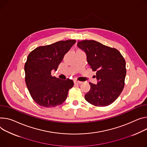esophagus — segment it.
Segmentation results:
<instances>
[{"label":"esophagus","instance_id":"esophagus-1","mask_svg":"<svg viewBox=\"0 0 147 147\" xmlns=\"http://www.w3.org/2000/svg\"><path fill=\"white\" fill-rule=\"evenodd\" d=\"M74 83L75 84H82V82H80V81H77V80H74Z\"/></svg>","mask_w":147,"mask_h":147}]
</instances>
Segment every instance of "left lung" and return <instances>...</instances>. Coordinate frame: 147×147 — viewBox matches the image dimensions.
Returning a JSON list of instances; mask_svg holds the SVG:
<instances>
[{"mask_svg": "<svg viewBox=\"0 0 147 147\" xmlns=\"http://www.w3.org/2000/svg\"><path fill=\"white\" fill-rule=\"evenodd\" d=\"M77 46L86 53L87 62L92 70L96 71L98 80L97 84L89 83L91 88L85 95L86 100L97 107L112 104L124 87V58L117 49L92 40L78 41Z\"/></svg>", "mask_w": 147, "mask_h": 147, "instance_id": "obj_1", "label": "left lung"}]
</instances>
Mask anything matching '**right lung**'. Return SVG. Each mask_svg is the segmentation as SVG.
Segmentation results:
<instances>
[{
    "instance_id": "1",
    "label": "right lung",
    "mask_w": 147,
    "mask_h": 147,
    "mask_svg": "<svg viewBox=\"0 0 147 147\" xmlns=\"http://www.w3.org/2000/svg\"><path fill=\"white\" fill-rule=\"evenodd\" d=\"M76 42V40L59 41L39 46L29 53L24 64L25 82L31 97L39 105L55 107L67 98L73 81L53 77L51 71L57 70L64 55Z\"/></svg>"
}]
</instances>
